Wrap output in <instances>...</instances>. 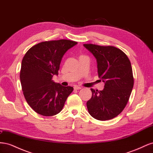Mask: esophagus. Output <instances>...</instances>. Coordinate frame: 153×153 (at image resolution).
I'll list each match as a JSON object with an SVG mask.
<instances>
[{
	"mask_svg": "<svg viewBox=\"0 0 153 153\" xmlns=\"http://www.w3.org/2000/svg\"><path fill=\"white\" fill-rule=\"evenodd\" d=\"M82 88L80 87H78V86H75L74 87V89L75 90H79V89H81Z\"/></svg>",
	"mask_w": 153,
	"mask_h": 153,
	"instance_id": "34e87169",
	"label": "esophagus"
}]
</instances>
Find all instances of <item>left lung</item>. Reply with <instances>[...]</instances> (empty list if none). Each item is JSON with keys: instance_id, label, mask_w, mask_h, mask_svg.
Masks as SVG:
<instances>
[{"instance_id": "obj_1", "label": "left lung", "mask_w": 153, "mask_h": 153, "mask_svg": "<svg viewBox=\"0 0 153 153\" xmlns=\"http://www.w3.org/2000/svg\"><path fill=\"white\" fill-rule=\"evenodd\" d=\"M84 46L96 57L98 76L105 82L103 91L91 89L88 112L100 121L112 119L122 112L131 93L134 78L130 61L121 50L113 46Z\"/></svg>"}]
</instances>
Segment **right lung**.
<instances>
[{
    "label": "right lung",
    "mask_w": 153,
    "mask_h": 153,
    "mask_svg": "<svg viewBox=\"0 0 153 153\" xmlns=\"http://www.w3.org/2000/svg\"><path fill=\"white\" fill-rule=\"evenodd\" d=\"M76 44L68 39L43 41L25 54L20 73L22 89L27 103L36 113L52 116L62 110L73 88L55 83L52 77L59 74L64 54Z\"/></svg>",
    "instance_id": "add662e5"
}]
</instances>
